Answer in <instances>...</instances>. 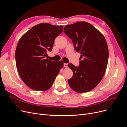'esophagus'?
<instances>
[{
    "mask_svg": "<svg viewBox=\"0 0 127 127\" xmlns=\"http://www.w3.org/2000/svg\"><path fill=\"white\" fill-rule=\"evenodd\" d=\"M64 67L65 68H67V67H68V64H66V63H64Z\"/></svg>",
    "mask_w": 127,
    "mask_h": 127,
    "instance_id": "34e87169",
    "label": "esophagus"
}]
</instances>
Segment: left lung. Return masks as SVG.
<instances>
[{
  "label": "left lung",
  "instance_id": "1",
  "mask_svg": "<svg viewBox=\"0 0 127 127\" xmlns=\"http://www.w3.org/2000/svg\"><path fill=\"white\" fill-rule=\"evenodd\" d=\"M64 31L72 40L75 49L80 53L79 67L68 64L73 72L68 84L74 91L90 92L100 83L105 74L109 50L103 34L91 24L79 22L64 27Z\"/></svg>",
  "mask_w": 127,
  "mask_h": 127
}]
</instances>
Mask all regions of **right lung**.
I'll list each match as a JSON object with an SVG mask.
<instances>
[{"label": "right lung", "mask_w": 127, "mask_h": 127, "mask_svg": "<svg viewBox=\"0 0 127 127\" xmlns=\"http://www.w3.org/2000/svg\"><path fill=\"white\" fill-rule=\"evenodd\" d=\"M63 28L61 25L41 23L34 26L18 41L15 51L17 69L23 82L33 90H49L64 66L63 61L45 58Z\"/></svg>", "instance_id": "1"}]
</instances>
